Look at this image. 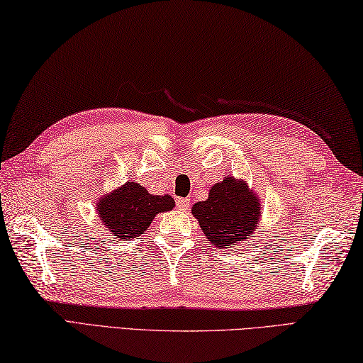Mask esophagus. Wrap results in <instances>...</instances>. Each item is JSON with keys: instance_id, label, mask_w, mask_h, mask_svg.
<instances>
[{"instance_id": "1", "label": "esophagus", "mask_w": 363, "mask_h": 363, "mask_svg": "<svg viewBox=\"0 0 363 363\" xmlns=\"http://www.w3.org/2000/svg\"><path fill=\"white\" fill-rule=\"evenodd\" d=\"M176 207H177V209H179V211L186 212V211L190 209V201H189V199H186V198H177Z\"/></svg>"}]
</instances>
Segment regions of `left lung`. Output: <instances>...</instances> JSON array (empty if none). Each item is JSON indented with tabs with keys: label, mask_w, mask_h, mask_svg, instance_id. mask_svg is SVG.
Listing matches in <instances>:
<instances>
[{
	"label": "left lung",
	"mask_w": 363,
	"mask_h": 363,
	"mask_svg": "<svg viewBox=\"0 0 363 363\" xmlns=\"http://www.w3.org/2000/svg\"><path fill=\"white\" fill-rule=\"evenodd\" d=\"M209 243L218 250H229L254 235L262 218V203L248 182L234 176L213 184L206 201L191 207Z\"/></svg>",
	"instance_id": "left-lung-1"
}]
</instances>
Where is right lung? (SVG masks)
<instances>
[{
  "label": "right lung",
  "mask_w": 363,
  "mask_h": 363,
  "mask_svg": "<svg viewBox=\"0 0 363 363\" xmlns=\"http://www.w3.org/2000/svg\"><path fill=\"white\" fill-rule=\"evenodd\" d=\"M173 207L174 199L169 195H151L133 181L99 196L95 209L104 229L120 240H130L143 234L157 213Z\"/></svg>",
  "instance_id": "1"
}]
</instances>
